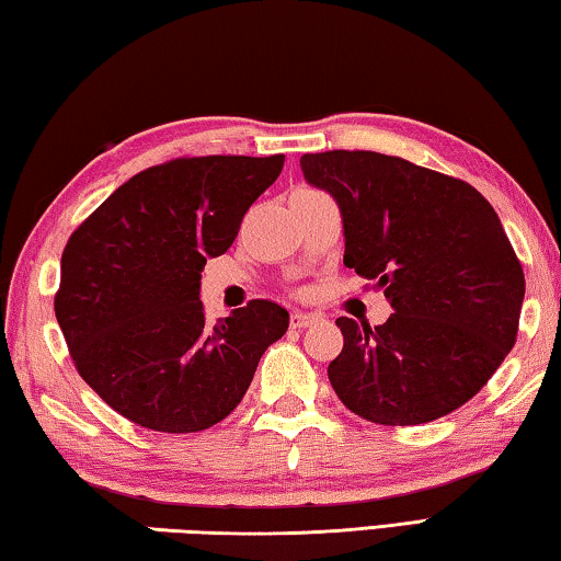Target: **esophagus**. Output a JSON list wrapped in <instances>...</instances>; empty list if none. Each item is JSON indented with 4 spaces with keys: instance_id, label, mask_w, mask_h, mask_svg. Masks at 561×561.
<instances>
[{
    "instance_id": "34e87169",
    "label": "esophagus",
    "mask_w": 561,
    "mask_h": 561,
    "mask_svg": "<svg viewBox=\"0 0 561 561\" xmlns=\"http://www.w3.org/2000/svg\"><path fill=\"white\" fill-rule=\"evenodd\" d=\"M320 320H322V316H318V312H293L290 328L302 330V328L316 325V322H320Z\"/></svg>"
}]
</instances>
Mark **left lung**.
I'll use <instances>...</instances> for the list:
<instances>
[{
  "mask_svg": "<svg viewBox=\"0 0 561 561\" xmlns=\"http://www.w3.org/2000/svg\"><path fill=\"white\" fill-rule=\"evenodd\" d=\"M335 196L345 265L385 288V325L337 318L345 347L328 377L352 414L419 426L473 399L517 340L525 273L490 202L456 176L401 157L330 150L300 157Z\"/></svg>",
  "mask_w": 561,
  "mask_h": 561,
  "instance_id": "left-lung-1",
  "label": "left lung"
}]
</instances>
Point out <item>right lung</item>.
<instances>
[{"label": "right lung", "instance_id": "add662e5", "mask_svg": "<svg viewBox=\"0 0 561 561\" xmlns=\"http://www.w3.org/2000/svg\"><path fill=\"white\" fill-rule=\"evenodd\" d=\"M286 157L206 154L147 167L68 239L54 310L98 397L133 424L194 434L239 407L288 310L251 300L206 322V259L231 249Z\"/></svg>", "mask_w": 561, "mask_h": 561}]
</instances>
